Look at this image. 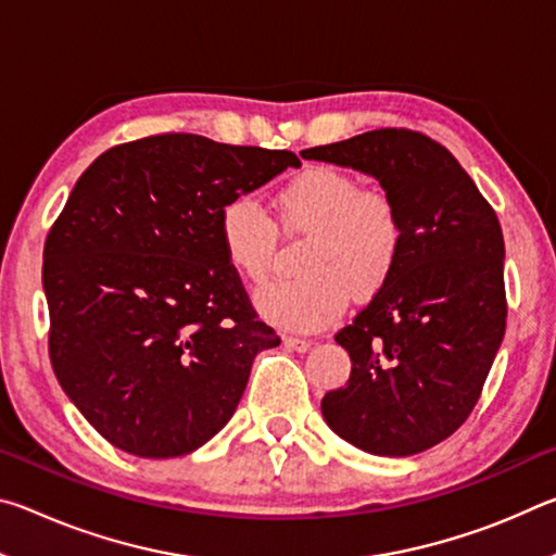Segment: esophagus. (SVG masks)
I'll return each instance as SVG.
<instances>
[{
  "mask_svg": "<svg viewBox=\"0 0 556 556\" xmlns=\"http://www.w3.org/2000/svg\"><path fill=\"white\" fill-rule=\"evenodd\" d=\"M281 341H285L289 351H296V353H306L308 348H312V341H306V338H299V336H285Z\"/></svg>",
  "mask_w": 556,
  "mask_h": 556,
  "instance_id": "esophagus-1",
  "label": "esophagus"
}]
</instances>
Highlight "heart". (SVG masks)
Segmentation results:
<instances>
[{
  "label": "heart",
  "instance_id": "heart-1",
  "mask_svg": "<svg viewBox=\"0 0 556 556\" xmlns=\"http://www.w3.org/2000/svg\"><path fill=\"white\" fill-rule=\"evenodd\" d=\"M277 213L285 230L308 232L294 279L257 294L260 314L289 331H318L351 304L388 285L404 250L397 203L380 188H363L336 166H308L281 188ZM218 242L235 275L262 285L275 260L277 232L250 195H232L218 213Z\"/></svg>",
  "mask_w": 556,
  "mask_h": 556
}]
</instances>
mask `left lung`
Returning a JSON list of instances; mask_svg holds the SVG:
<instances>
[{"label": "left lung", "mask_w": 556, "mask_h": 556, "mask_svg": "<svg viewBox=\"0 0 556 556\" xmlns=\"http://www.w3.org/2000/svg\"><path fill=\"white\" fill-rule=\"evenodd\" d=\"M378 178L404 220L392 279L336 333L345 388L326 425L375 456H412L473 412L505 336V242L497 215L446 147L412 129H372L301 152Z\"/></svg>", "instance_id": "obj_1"}]
</instances>
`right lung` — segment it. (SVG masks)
I'll return each mask as SVG.
<instances>
[{
    "instance_id": "obj_1",
    "label": "right lung",
    "mask_w": 556,
    "mask_h": 556,
    "mask_svg": "<svg viewBox=\"0 0 556 556\" xmlns=\"http://www.w3.org/2000/svg\"><path fill=\"white\" fill-rule=\"evenodd\" d=\"M285 149L156 135L108 149L43 244L49 353L63 392L112 446L191 454L228 425L252 361L279 345L223 257L218 213L265 186Z\"/></svg>"
}]
</instances>
